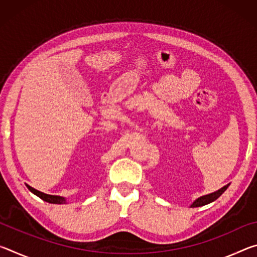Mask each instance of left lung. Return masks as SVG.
I'll return each mask as SVG.
<instances>
[{
    "instance_id": "1",
    "label": "left lung",
    "mask_w": 257,
    "mask_h": 257,
    "mask_svg": "<svg viewBox=\"0 0 257 257\" xmlns=\"http://www.w3.org/2000/svg\"><path fill=\"white\" fill-rule=\"evenodd\" d=\"M229 187V185H225L222 188L214 191V193H211L208 195H204V196H201L199 198H197L196 201H195L193 204H191L190 207H198V206H204L206 205V204H210L212 202H214L215 199L219 198L221 195H222L227 188Z\"/></svg>"
}]
</instances>
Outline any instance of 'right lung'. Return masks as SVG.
<instances>
[{
    "mask_svg": "<svg viewBox=\"0 0 257 257\" xmlns=\"http://www.w3.org/2000/svg\"><path fill=\"white\" fill-rule=\"evenodd\" d=\"M26 186H27V188L30 191H32L33 194H35L36 196L42 198L43 201H45L47 203H52V204H66V198L62 197V196H56V195L44 194V193H42V191L35 189V188H33V187H30L28 185H26Z\"/></svg>",
    "mask_w": 257,
    "mask_h": 257,
    "instance_id": "right-lung-1",
    "label": "right lung"
}]
</instances>
